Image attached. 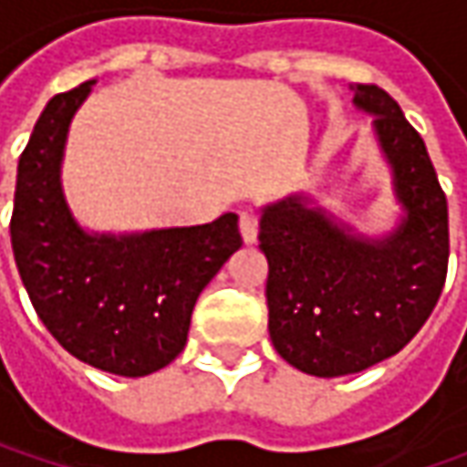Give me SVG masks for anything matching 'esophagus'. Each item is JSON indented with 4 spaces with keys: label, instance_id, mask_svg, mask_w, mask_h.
Listing matches in <instances>:
<instances>
[{
    "label": "esophagus",
    "instance_id": "esophagus-1",
    "mask_svg": "<svg viewBox=\"0 0 467 467\" xmlns=\"http://www.w3.org/2000/svg\"><path fill=\"white\" fill-rule=\"evenodd\" d=\"M257 228H260V218L252 213V210H244L239 213V231H242V239L246 244L257 242Z\"/></svg>",
    "mask_w": 467,
    "mask_h": 467
}]
</instances>
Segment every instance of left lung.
Wrapping results in <instances>:
<instances>
[{
	"instance_id": "left-lung-1",
	"label": "left lung",
	"mask_w": 467,
	"mask_h": 467,
	"mask_svg": "<svg viewBox=\"0 0 467 467\" xmlns=\"http://www.w3.org/2000/svg\"><path fill=\"white\" fill-rule=\"evenodd\" d=\"M353 103L374 114L408 213L403 225L387 242H364L291 197L262 213L257 236L270 265V340L314 377L356 374L395 356L434 312L447 280V197L421 135L379 85L358 82Z\"/></svg>"
}]
</instances>
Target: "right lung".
<instances>
[{
    "label": "right lung",
    "mask_w": 467,
    "mask_h": 467,
    "mask_svg": "<svg viewBox=\"0 0 467 467\" xmlns=\"http://www.w3.org/2000/svg\"><path fill=\"white\" fill-rule=\"evenodd\" d=\"M93 82L46 103L17 163L12 252L30 304L64 350L119 377H145L187 343L194 301L242 246L236 215L140 236H88L59 184L64 137Z\"/></svg>",
    "instance_id": "obj_1"
}]
</instances>
